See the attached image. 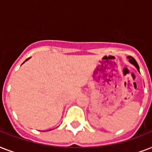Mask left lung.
Segmentation results:
<instances>
[{"mask_svg":"<svg viewBox=\"0 0 152 152\" xmlns=\"http://www.w3.org/2000/svg\"><path fill=\"white\" fill-rule=\"evenodd\" d=\"M127 58H128V59H129V61L130 63H131V64H133V65H134V66L136 67V68H137V70H138V71L140 72L139 65H138V64H137V61H136V60H135L134 58H133V57H130V56L127 57Z\"/></svg>","mask_w":152,"mask_h":152,"instance_id":"left-lung-1","label":"left lung"}]
</instances>
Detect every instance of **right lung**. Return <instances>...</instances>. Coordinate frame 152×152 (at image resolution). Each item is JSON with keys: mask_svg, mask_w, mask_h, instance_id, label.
Masks as SVG:
<instances>
[{"mask_svg": "<svg viewBox=\"0 0 152 152\" xmlns=\"http://www.w3.org/2000/svg\"><path fill=\"white\" fill-rule=\"evenodd\" d=\"M30 58H31V57H29V58H27V60H26V61H27V60H29V59H30ZM25 61H24V62H25ZM24 62H23V63H24Z\"/></svg>", "mask_w": 152, "mask_h": 152, "instance_id": "add662e5", "label": "right lung"}]
</instances>
